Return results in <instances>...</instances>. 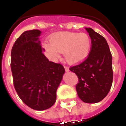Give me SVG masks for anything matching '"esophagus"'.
Returning <instances> with one entry per match:
<instances>
[{
	"instance_id": "esophagus-1",
	"label": "esophagus",
	"mask_w": 126,
	"mask_h": 126,
	"mask_svg": "<svg viewBox=\"0 0 126 126\" xmlns=\"http://www.w3.org/2000/svg\"><path fill=\"white\" fill-rule=\"evenodd\" d=\"M64 68H65V70L66 72H68L69 71V67H67V66H64Z\"/></svg>"
}]
</instances>
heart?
Wrapping results in <instances>:
<instances>
[{"instance_id": "b5f03b06", "label": "heart", "mask_w": 126, "mask_h": 126, "mask_svg": "<svg viewBox=\"0 0 126 126\" xmlns=\"http://www.w3.org/2000/svg\"><path fill=\"white\" fill-rule=\"evenodd\" d=\"M44 46L53 56L58 57L59 52L64 53L69 63L76 64L88 57L92 42L86 33L65 32L54 34L50 39V43H45Z\"/></svg>"}]
</instances>
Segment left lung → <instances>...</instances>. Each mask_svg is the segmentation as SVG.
<instances>
[{"label": "left lung", "mask_w": 126, "mask_h": 126, "mask_svg": "<svg viewBox=\"0 0 126 126\" xmlns=\"http://www.w3.org/2000/svg\"><path fill=\"white\" fill-rule=\"evenodd\" d=\"M92 47L88 57L79 64L71 66L79 83L76 86L78 95L83 102L95 103L107 95L113 81L112 56L106 40L88 28Z\"/></svg>", "instance_id": "obj_1"}]
</instances>
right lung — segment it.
Returning a JSON list of instances; mask_svg holds the SVG:
<instances>
[{"label":"right lung","mask_w":126,"mask_h":126,"mask_svg":"<svg viewBox=\"0 0 126 126\" xmlns=\"http://www.w3.org/2000/svg\"><path fill=\"white\" fill-rule=\"evenodd\" d=\"M38 30L26 31L11 50V67L14 88L29 107L43 110L56 101V92L65 73L63 65L49 61L38 40Z\"/></svg>","instance_id":"obj_1"}]
</instances>
